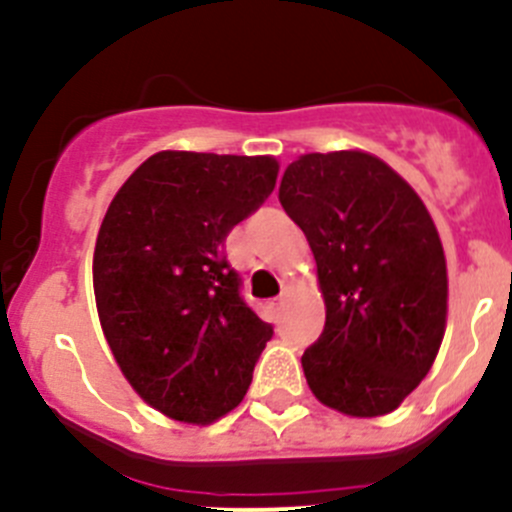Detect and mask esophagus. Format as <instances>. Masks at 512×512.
<instances>
[{"label":"esophagus","instance_id":"obj_1","mask_svg":"<svg viewBox=\"0 0 512 512\" xmlns=\"http://www.w3.org/2000/svg\"><path fill=\"white\" fill-rule=\"evenodd\" d=\"M282 305H285V302H282V297H275V300L267 302V310H270V315H272V317H277V315H280Z\"/></svg>","mask_w":512,"mask_h":512}]
</instances>
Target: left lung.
<instances>
[{"mask_svg":"<svg viewBox=\"0 0 512 512\" xmlns=\"http://www.w3.org/2000/svg\"><path fill=\"white\" fill-rule=\"evenodd\" d=\"M280 205L310 242L325 297V330L302 355L312 395L352 418L393 413L445 335L433 217L393 167L360 150L302 155L282 175Z\"/></svg>","mask_w":512,"mask_h":512,"instance_id":"1","label":"left lung"}]
</instances>
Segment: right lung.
<instances>
[{"label":"right lung","instance_id":"1","mask_svg":"<svg viewBox=\"0 0 512 512\" xmlns=\"http://www.w3.org/2000/svg\"><path fill=\"white\" fill-rule=\"evenodd\" d=\"M275 157L165 150L119 187L94 247L99 322L122 375L167 418L210 425L242 403L272 337L225 257L275 190Z\"/></svg>","mask_w":512,"mask_h":512}]
</instances>
